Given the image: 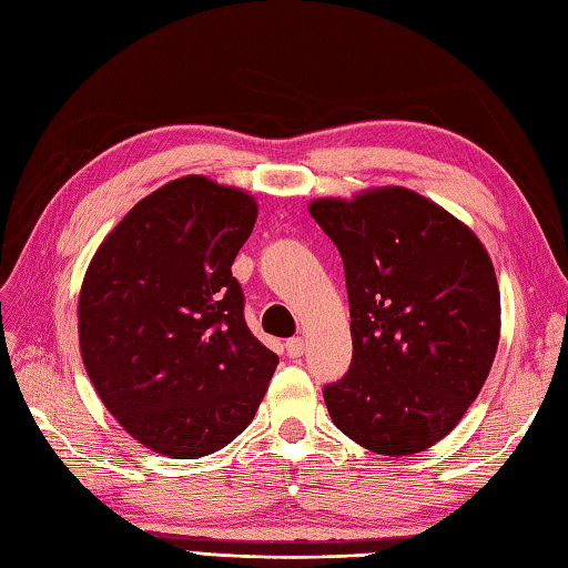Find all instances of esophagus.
Instances as JSON below:
<instances>
[{
	"label": "esophagus",
	"instance_id": "esophagus-1",
	"mask_svg": "<svg viewBox=\"0 0 568 568\" xmlns=\"http://www.w3.org/2000/svg\"><path fill=\"white\" fill-rule=\"evenodd\" d=\"M286 355L288 357H301V355H304V338H298V335H296V338H288L286 341Z\"/></svg>",
	"mask_w": 568,
	"mask_h": 568
}]
</instances>
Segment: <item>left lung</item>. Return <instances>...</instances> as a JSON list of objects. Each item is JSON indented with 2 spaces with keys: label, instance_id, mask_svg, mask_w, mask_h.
I'll list each match as a JSON object with an SVG mask.
<instances>
[{
  "label": "left lung",
  "instance_id": "1",
  "mask_svg": "<svg viewBox=\"0 0 568 568\" xmlns=\"http://www.w3.org/2000/svg\"><path fill=\"white\" fill-rule=\"evenodd\" d=\"M311 217L338 247L353 363L323 387L333 424L375 454L412 456L454 429L500 341L490 254L442 205L402 186L318 199Z\"/></svg>",
  "mask_w": 568,
  "mask_h": 568
}]
</instances>
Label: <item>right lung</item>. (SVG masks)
I'll return each mask as SVG.
<instances>
[{"instance_id":"add662e5","label":"right lung","mask_w":568,"mask_h":568,"mask_svg":"<svg viewBox=\"0 0 568 568\" xmlns=\"http://www.w3.org/2000/svg\"><path fill=\"white\" fill-rule=\"evenodd\" d=\"M257 203L205 176L149 193L98 247L78 298L80 355L108 412L169 458L247 429L280 363L245 323L233 262Z\"/></svg>"}]
</instances>
